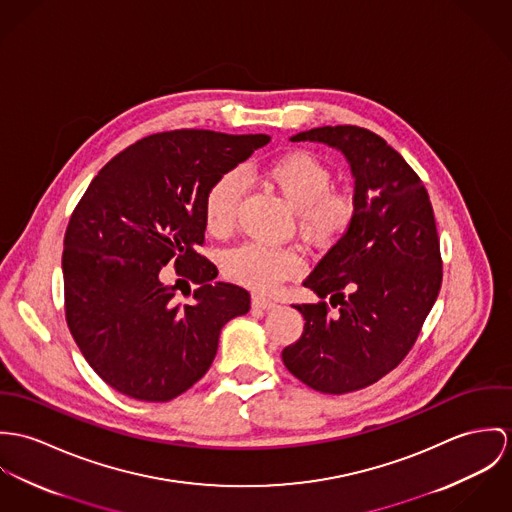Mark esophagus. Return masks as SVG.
<instances>
[{
	"label": "esophagus",
	"instance_id": "34e87169",
	"mask_svg": "<svg viewBox=\"0 0 512 512\" xmlns=\"http://www.w3.org/2000/svg\"><path fill=\"white\" fill-rule=\"evenodd\" d=\"M251 304H253V308H261V310H273V308H277V306H279L275 300L265 298V296H259V294H255V296H253Z\"/></svg>",
	"mask_w": 512,
	"mask_h": 512
}]
</instances>
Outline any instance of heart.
<instances>
[{
    "instance_id": "heart-1",
    "label": "heart",
    "mask_w": 512,
    "mask_h": 512,
    "mask_svg": "<svg viewBox=\"0 0 512 512\" xmlns=\"http://www.w3.org/2000/svg\"><path fill=\"white\" fill-rule=\"evenodd\" d=\"M261 178L275 188L294 210L296 231L314 247H332L353 229L359 204L351 190L334 188V172L310 151H288L271 161ZM237 171L218 176L204 198V222L212 235L224 237L235 226L243 196ZM302 271V257L292 247L245 243L229 251L226 275L235 283L269 292Z\"/></svg>"
}]
</instances>
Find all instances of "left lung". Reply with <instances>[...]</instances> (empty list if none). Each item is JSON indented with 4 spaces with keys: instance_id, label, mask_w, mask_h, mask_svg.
<instances>
[{
    "instance_id": "obj_1",
    "label": "left lung",
    "mask_w": 512,
    "mask_h": 512,
    "mask_svg": "<svg viewBox=\"0 0 512 512\" xmlns=\"http://www.w3.org/2000/svg\"><path fill=\"white\" fill-rule=\"evenodd\" d=\"M292 141L340 149L355 176L357 222L304 281L322 300L294 304L304 332L283 349L296 379L343 395L377 383L412 349L442 286L438 229L420 176L377 133L328 125Z\"/></svg>"
}]
</instances>
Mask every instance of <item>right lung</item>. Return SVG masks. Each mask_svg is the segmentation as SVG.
Masks as SVG:
<instances>
[{"mask_svg":"<svg viewBox=\"0 0 512 512\" xmlns=\"http://www.w3.org/2000/svg\"><path fill=\"white\" fill-rule=\"evenodd\" d=\"M269 135L206 129L153 133L94 176L64 233V316L90 367L115 391L167 402L210 369L224 324L249 312V292L214 283L204 245V198ZM169 262L199 288L171 302L158 273ZM190 292V288H188Z\"/></svg>","mask_w":512,"mask_h":512,"instance_id":"obj_1","label":"right lung"}]
</instances>
